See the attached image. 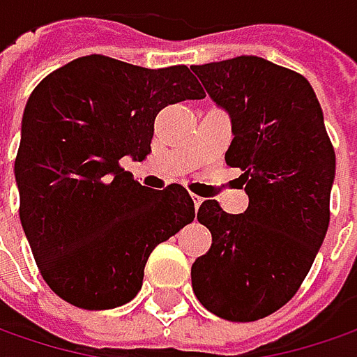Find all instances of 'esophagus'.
Listing matches in <instances>:
<instances>
[{"mask_svg": "<svg viewBox=\"0 0 357 357\" xmlns=\"http://www.w3.org/2000/svg\"><path fill=\"white\" fill-rule=\"evenodd\" d=\"M192 202H194V208L197 209L199 206H202V202H204V197H199V195L192 194Z\"/></svg>", "mask_w": 357, "mask_h": 357, "instance_id": "1", "label": "esophagus"}]
</instances>
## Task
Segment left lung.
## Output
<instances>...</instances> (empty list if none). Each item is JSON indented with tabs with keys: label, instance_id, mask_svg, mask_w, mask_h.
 <instances>
[{
	"label": "left lung",
	"instance_id": "left-lung-1",
	"mask_svg": "<svg viewBox=\"0 0 357 357\" xmlns=\"http://www.w3.org/2000/svg\"><path fill=\"white\" fill-rule=\"evenodd\" d=\"M192 70L231 117L225 163L240 169L236 183L250 197L243 213L215 199L199 206L211 248L194 261L192 286L211 314L256 321L296 296L316 259L330 225L335 151L302 73L256 55Z\"/></svg>",
	"mask_w": 357,
	"mask_h": 357
}]
</instances>
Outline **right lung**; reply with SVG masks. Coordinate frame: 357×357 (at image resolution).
I'll return each mask as SVG.
<instances>
[{"label": "right lung", "mask_w": 357, "mask_h": 357, "mask_svg": "<svg viewBox=\"0 0 357 357\" xmlns=\"http://www.w3.org/2000/svg\"><path fill=\"white\" fill-rule=\"evenodd\" d=\"M206 98L188 66L148 70L77 57L31 91L15 158L20 220L39 273L84 310L123 305L149 254L195 218L185 188L149 190L121 167L142 162L165 105Z\"/></svg>", "instance_id": "right-lung-1"}]
</instances>
